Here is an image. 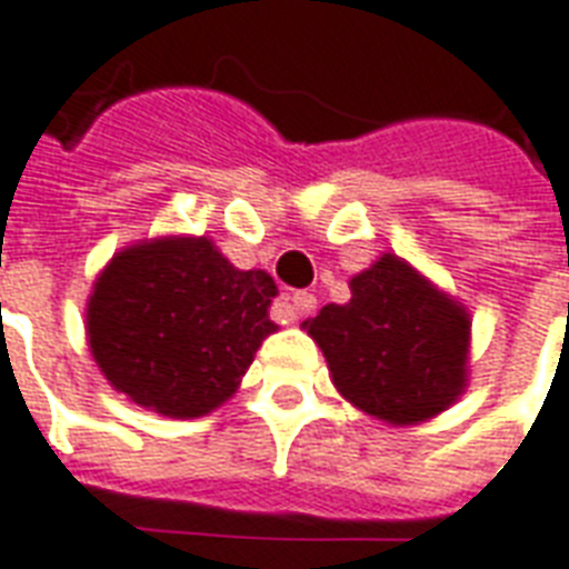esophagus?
Returning <instances> with one entry per match:
<instances>
[{
    "label": "esophagus",
    "instance_id": "1",
    "mask_svg": "<svg viewBox=\"0 0 569 569\" xmlns=\"http://www.w3.org/2000/svg\"><path fill=\"white\" fill-rule=\"evenodd\" d=\"M289 307H292L296 319H305L317 310V296L313 292H292L289 296Z\"/></svg>",
    "mask_w": 569,
    "mask_h": 569
}]
</instances>
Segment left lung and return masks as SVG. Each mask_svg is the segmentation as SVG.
Wrapping results in <instances>:
<instances>
[{"mask_svg":"<svg viewBox=\"0 0 569 569\" xmlns=\"http://www.w3.org/2000/svg\"><path fill=\"white\" fill-rule=\"evenodd\" d=\"M349 292L347 305H326L305 322L335 389L395 428L449 410L467 389V307L395 252L356 273Z\"/></svg>","mask_w":569,"mask_h":569,"instance_id":"1","label":"left lung"}]
</instances>
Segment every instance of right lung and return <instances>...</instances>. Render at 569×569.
Here are the masks:
<instances>
[{"label": "right lung", "instance_id": "obj_1", "mask_svg": "<svg viewBox=\"0 0 569 569\" xmlns=\"http://www.w3.org/2000/svg\"><path fill=\"white\" fill-rule=\"evenodd\" d=\"M268 271H241L208 234H166L113 252L87 301V343L104 380L168 419L229 401L277 331Z\"/></svg>", "mask_w": 569, "mask_h": 569}]
</instances>
